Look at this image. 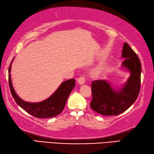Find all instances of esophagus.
I'll return each instance as SVG.
<instances>
[{
    "mask_svg": "<svg viewBox=\"0 0 154 154\" xmlns=\"http://www.w3.org/2000/svg\"><path fill=\"white\" fill-rule=\"evenodd\" d=\"M85 80H86V78H85L84 75H81V76L78 78V82L80 84H83L85 82Z\"/></svg>",
    "mask_w": 154,
    "mask_h": 154,
    "instance_id": "1",
    "label": "esophagus"
}]
</instances>
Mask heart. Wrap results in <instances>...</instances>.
<instances>
[{
    "mask_svg": "<svg viewBox=\"0 0 154 154\" xmlns=\"http://www.w3.org/2000/svg\"><path fill=\"white\" fill-rule=\"evenodd\" d=\"M99 72H100V69H95V70H94V72H93V74H97Z\"/></svg>",
    "mask_w": 154,
    "mask_h": 154,
    "instance_id": "heart-1",
    "label": "heart"
}]
</instances>
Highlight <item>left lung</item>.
<instances>
[{
  "instance_id": "obj_1",
  "label": "left lung",
  "mask_w": 154,
  "mask_h": 154,
  "mask_svg": "<svg viewBox=\"0 0 154 154\" xmlns=\"http://www.w3.org/2000/svg\"><path fill=\"white\" fill-rule=\"evenodd\" d=\"M122 57L125 58L122 66L131 72V76L123 88L115 91L105 80H94L91 84V109L104 116L118 115L125 111L137 99L141 84V63L137 54L125 43Z\"/></svg>"
}]
</instances>
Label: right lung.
Masks as SVG:
<instances>
[{
  "instance_id": "1",
  "label": "right lung",
  "mask_w": 154,
  "mask_h": 154,
  "mask_svg": "<svg viewBox=\"0 0 154 154\" xmlns=\"http://www.w3.org/2000/svg\"><path fill=\"white\" fill-rule=\"evenodd\" d=\"M11 63L8 68V83L10 91L16 103L27 112L37 118H51L59 115L64 109L67 99L75 86V80L70 79L64 82L46 100L39 103H29L21 100L14 90L10 74Z\"/></svg>"
}]
</instances>
